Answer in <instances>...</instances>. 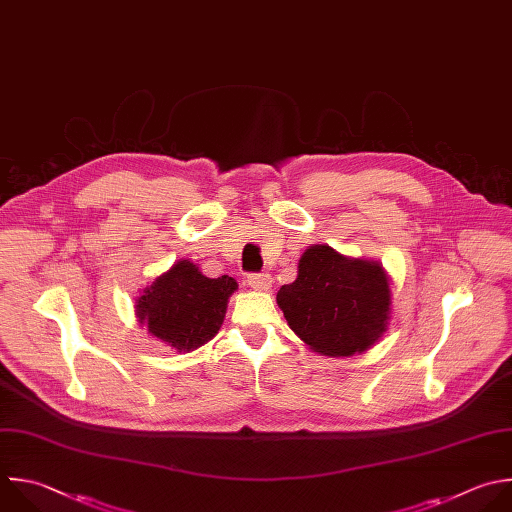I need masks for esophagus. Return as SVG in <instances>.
<instances>
[{"label":"esophagus","mask_w":512,"mask_h":512,"mask_svg":"<svg viewBox=\"0 0 512 512\" xmlns=\"http://www.w3.org/2000/svg\"><path fill=\"white\" fill-rule=\"evenodd\" d=\"M249 287H253L255 291H269L273 285V279L269 273H253L247 277Z\"/></svg>","instance_id":"1"}]
</instances>
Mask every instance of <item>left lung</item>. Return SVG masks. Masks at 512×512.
I'll return each mask as SVG.
<instances>
[{"instance_id":"left-lung-1","label":"left lung","mask_w":512,"mask_h":512,"mask_svg":"<svg viewBox=\"0 0 512 512\" xmlns=\"http://www.w3.org/2000/svg\"><path fill=\"white\" fill-rule=\"evenodd\" d=\"M287 325L309 350L348 358L376 346L392 319L390 275L380 261L311 245L293 283L277 291Z\"/></svg>"}]
</instances>
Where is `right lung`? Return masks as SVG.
<instances>
[{"mask_svg":"<svg viewBox=\"0 0 512 512\" xmlns=\"http://www.w3.org/2000/svg\"><path fill=\"white\" fill-rule=\"evenodd\" d=\"M237 289L233 277L211 279L193 261L181 259L142 289L134 313L152 337L177 352H193L219 333Z\"/></svg>","mask_w":512,"mask_h":512,"instance_id":"right-lung-1","label":"right lung"}]
</instances>
